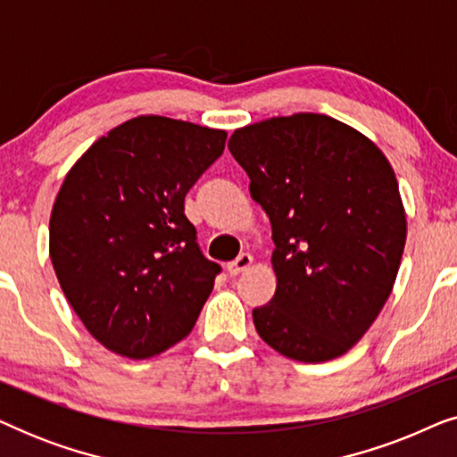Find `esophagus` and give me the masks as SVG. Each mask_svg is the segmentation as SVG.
<instances>
[{
  "label": "esophagus",
  "instance_id": "1",
  "mask_svg": "<svg viewBox=\"0 0 457 457\" xmlns=\"http://www.w3.org/2000/svg\"><path fill=\"white\" fill-rule=\"evenodd\" d=\"M253 264V258L249 253H241L239 258H237L235 262H228L227 264V272L230 274V277H239L241 272H245L249 266Z\"/></svg>",
  "mask_w": 457,
  "mask_h": 457
}]
</instances>
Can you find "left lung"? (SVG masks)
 Masks as SVG:
<instances>
[{
  "label": "left lung",
  "instance_id": "8db88e82",
  "mask_svg": "<svg viewBox=\"0 0 457 457\" xmlns=\"http://www.w3.org/2000/svg\"><path fill=\"white\" fill-rule=\"evenodd\" d=\"M228 149L272 224L277 293L253 310L255 330L295 361L339 358L377 320L402 264L393 166L360 130L312 112L237 129Z\"/></svg>",
  "mask_w": 457,
  "mask_h": 457
}]
</instances>
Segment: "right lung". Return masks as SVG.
I'll return each mask as SVG.
<instances>
[{
  "label": "right lung",
  "mask_w": 457,
  "mask_h": 457,
  "mask_svg": "<svg viewBox=\"0 0 457 457\" xmlns=\"http://www.w3.org/2000/svg\"><path fill=\"white\" fill-rule=\"evenodd\" d=\"M224 141L222 129L137 116L66 172L49 258L80 322L110 352L152 358L195 327L220 266L199 252L185 195Z\"/></svg>",
  "instance_id": "1"
}]
</instances>
